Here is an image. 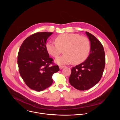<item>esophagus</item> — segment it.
<instances>
[{
	"label": "esophagus",
	"instance_id": "esophagus-1",
	"mask_svg": "<svg viewBox=\"0 0 120 120\" xmlns=\"http://www.w3.org/2000/svg\"><path fill=\"white\" fill-rule=\"evenodd\" d=\"M59 68H60V69H62L64 67V66H63V65H59Z\"/></svg>",
	"mask_w": 120,
	"mask_h": 120
}]
</instances>
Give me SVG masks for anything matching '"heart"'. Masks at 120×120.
I'll use <instances>...</instances> for the list:
<instances>
[{"label": "heart", "mask_w": 120, "mask_h": 120, "mask_svg": "<svg viewBox=\"0 0 120 120\" xmlns=\"http://www.w3.org/2000/svg\"><path fill=\"white\" fill-rule=\"evenodd\" d=\"M56 41H49L46 48L49 54L58 57L64 49V54L56 60L59 64H65L73 61L80 64L86 59L90 51L88 39L80 35L71 33H63L56 38Z\"/></svg>", "instance_id": "1"}]
</instances>
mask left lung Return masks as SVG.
Segmentation results:
<instances>
[{"instance_id": "1", "label": "left lung", "mask_w": 120, "mask_h": 120, "mask_svg": "<svg viewBox=\"0 0 120 120\" xmlns=\"http://www.w3.org/2000/svg\"><path fill=\"white\" fill-rule=\"evenodd\" d=\"M91 43L90 53L81 64L72 67L69 81L75 89H90L101 80L105 64V56L101 43L91 33L86 32Z\"/></svg>"}]
</instances>
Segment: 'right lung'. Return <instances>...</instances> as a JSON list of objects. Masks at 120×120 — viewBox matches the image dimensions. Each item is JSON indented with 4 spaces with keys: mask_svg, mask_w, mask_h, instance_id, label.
I'll return each mask as SVG.
<instances>
[{
    "mask_svg": "<svg viewBox=\"0 0 120 120\" xmlns=\"http://www.w3.org/2000/svg\"><path fill=\"white\" fill-rule=\"evenodd\" d=\"M52 34L43 32L32 34L23 41L18 53V64L21 77L29 88L38 92L51 85L53 75L59 71L45 47L47 39Z\"/></svg>",
    "mask_w": 120,
    "mask_h": 120,
    "instance_id": "obj_1",
    "label": "right lung"
}]
</instances>
